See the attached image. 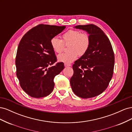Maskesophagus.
<instances>
[{"label": "esophagus", "mask_w": 132, "mask_h": 132, "mask_svg": "<svg viewBox=\"0 0 132 132\" xmlns=\"http://www.w3.org/2000/svg\"><path fill=\"white\" fill-rule=\"evenodd\" d=\"M64 66L65 67H71V65L70 64H68V63H64Z\"/></svg>", "instance_id": "1"}]
</instances>
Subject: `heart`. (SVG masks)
I'll return each mask as SVG.
<instances>
[{
  "label": "heart",
  "mask_w": 132,
  "mask_h": 132,
  "mask_svg": "<svg viewBox=\"0 0 132 132\" xmlns=\"http://www.w3.org/2000/svg\"><path fill=\"white\" fill-rule=\"evenodd\" d=\"M62 40L56 37L51 39L52 48L55 53H60L63 51L64 44L69 45L70 51L58 55V61L60 62L70 63L77 59L78 55L81 56L88 50L90 39L88 34L81 33L76 30H70L62 35Z\"/></svg>",
  "instance_id": "b5f03b06"
}]
</instances>
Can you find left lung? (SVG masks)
I'll list each match as a JSON object with an SVG mask.
<instances>
[{"label": "left lung", "instance_id": "obj_1", "mask_svg": "<svg viewBox=\"0 0 132 132\" xmlns=\"http://www.w3.org/2000/svg\"><path fill=\"white\" fill-rule=\"evenodd\" d=\"M74 28L86 31L90 43L88 50L73 65L70 85L78 96L87 98L101 94L113 76L114 55L111 43L103 31L93 24Z\"/></svg>", "mask_w": 132, "mask_h": 132}]
</instances>
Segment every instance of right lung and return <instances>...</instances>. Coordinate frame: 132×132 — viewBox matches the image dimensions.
Returning a JSON list of instances; mask_svg holds the SVG:
<instances>
[{"label":"right lung","mask_w":132,"mask_h":132,"mask_svg":"<svg viewBox=\"0 0 132 132\" xmlns=\"http://www.w3.org/2000/svg\"><path fill=\"white\" fill-rule=\"evenodd\" d=\"M65 26L41 24L23 36L18 48L15 60L16 75L22 90L30 96L40 98L53 91L55 76L64 68L57 61L51 39L65 29Z\"/></svg>","instance_id":"right-lung-1"}]
</instances>
